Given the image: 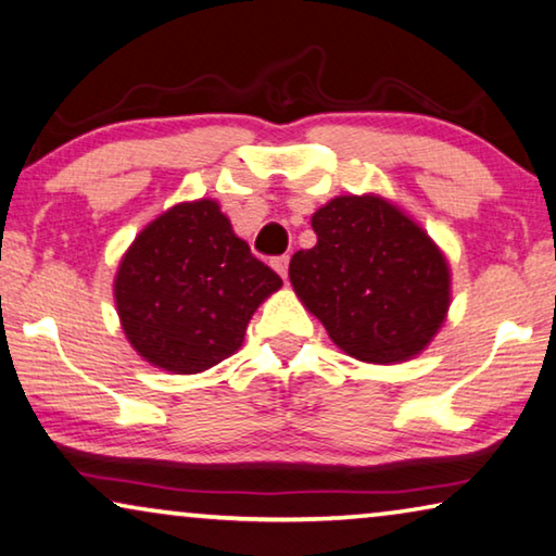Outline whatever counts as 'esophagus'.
I'll list each match as a JSON object with an SVG mask.
<instances>
[{
    "label": "esophagus",
    "mask_w": 556,
    "mask_h": 556,
    "mask_svg": "<svg viewBox=\"0 0 556 556\" xmlns=\"http://www.w3.org/2000/svg\"><path fill=\"white\" fill-rule=\"evenodd\" d=\"M271 267H275V269L279 271V277H281V279H287V271H289V256H287V254L275 256V260H271Z\"/></svg>",
    "instance_id": "34e87169"
}]
</instances>
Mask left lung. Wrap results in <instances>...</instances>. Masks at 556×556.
<instances>
[{
  "label": "left lung",
  "mask_w": 556,
  "mask_h": 556,
  "mask_svg": "<svg viewBox=\"0 0 556 556\" xmlns=\"http://www.w3.org/2000/svg\"><path fill=\"white\" fill-rule=\"evenodd\" d=\"M312 229L289 279L331 342L371 364L425 350L450 309V267L427 231L379 197L331 199Z\"/></svg>",
  "instance_id": "left-lung-1"
}]
</instances>
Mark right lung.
Masks as SVG:
<instances>
[{
    "label": "right lung",
    "mask_w": 556,
    "mask_h": 556,
    "mask_svg": "<svg viewBox=\"0 0 556 556\" xmlns=\"http://www.w3.org/2000/svg\"><path fill=\"white\" fill-rule=\"evenodd\" d=\"M281 287L212 199L172 206L119 264L114 296L131 346L154 367L197 375L244 342L252 314Z\"/></svg>",
    "instance_id": "obj_1"
}]
</instances>
